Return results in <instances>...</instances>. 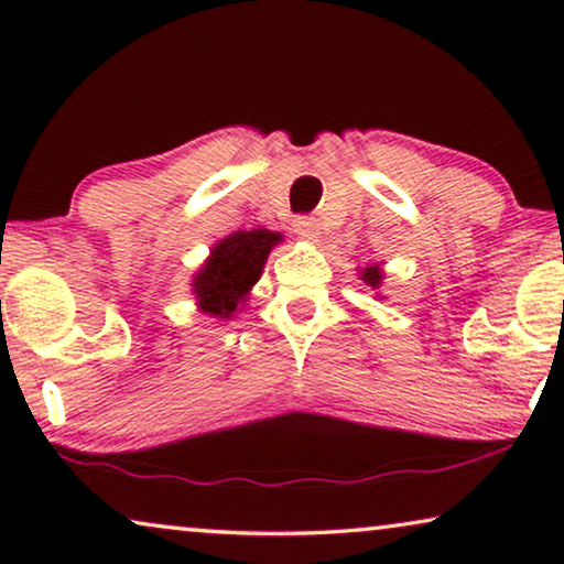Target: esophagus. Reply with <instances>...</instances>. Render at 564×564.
Returning <instances> with one entry per match:
<instances>
[{
    "label": "esophagus",
    "instance_id": "esophagus-1",
    "mask_svg": "<svg viewBox=\"0 0 564 564\" xmlns=\"http://www.w3.org/2000/svg\"><path fill=\"white\" fill-rule=\"evenodd\" d=\"M292 228H295V234L300 238H305V241H315V238L321 236L318 220L307 218V215H300V218H295V223H292Z\"/></svg>",
    "mask_w": 564,
    "mask_h": 564
}]
</instances>
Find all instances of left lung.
<instances>
[{
  "instance_id": "obj_1",
  "label": "left lung",
  "mask_w": 564,
  "mask_h": 564,
  "mask_svg": "<svg viewBox=\"0 0 564 564\" xmlns=\"http://www.w3.org/2000/svg\"><path fill=\"white\" fill-rule=\"evenodd\" d=\"M359 280L365 282V284H369V288H372L375 292L382 288V280H384V269H382V264L380 261H372V264H365L359 269ZM380 297V295H377Z\"/></svg>"
}]
</instances>
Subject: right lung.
Here are the masks:
<instances>
[{"instance_id": "1", "label": "right lung", "mask_w": 564, "mask_h": 564, "mask_svg": "<svg viewBox=\"0 0 564 564\" xmlns=\"http://www.w3.org/2000/svg\"><path fill=\"white\" fill-rule=\"evenodd\" d=\"M282 243V234L267 228L236 230L213 243L207 257L192 274V295L197 311L218 321L236 318L259 282L269 251Z\"/></svg>"}]
</instances>
